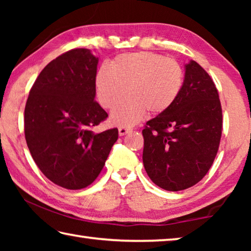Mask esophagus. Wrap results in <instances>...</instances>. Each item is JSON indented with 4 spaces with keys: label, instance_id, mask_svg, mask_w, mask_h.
I'll return each instance as SVG.
<instances>
[{
    "label": "esophagus",
    "instance_id": "esophagus-1",
    "mask_svg": "<svg viewBox=\"0 0 251 251\" xmlns=\"http://www.w3.org/2000/svg\"><path fill=\"white\" fill-rule=\"evenodd\" d=\"M130 130H131L130 127H126V126L118 127V134H120V136H124V135H126L127 133H129Z\"/></svg>",
    "mask_w": 251,
    "mask_h": 251
}]
</instances>
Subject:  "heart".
Returning <instances> with one entry per match:
<instances>
[{
    "label": "heart",
    "mask_w": 251,
    "mask_h": 251,
    "mask_svg": "<svg viewBox=\"0 0 251 251\" xmlns=\"http://www.w3.org/2000/svg\"><path fill=\"white\" fill-rule=\"evenodd\" d=\"M184 72L175 59L152 52L118 55L109 69L100 67L95 88L100 104L113 110L110 120L118 126H131L150 112L159 115L172 107L179 96Z\"/></svg>",
    "instance_id": "heart-1"
}]
</instances>
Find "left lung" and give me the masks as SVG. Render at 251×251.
I'll return each instance as SVG.
<instances>
[{
    "mask_svg": "<svg viewBox=\"0 0 251 251\" xmlns=\"http://www.w3.org/2000/svg\"><path fill=\"white\" fill-rule=\"evenodd\" d=\"M222 127L217 88L198 63L189 61L177 100L143 129V163L148 177L168 192L196 185L214 163Z\"/></svg>",
    "mask_w": 251,
    "mask_h": 251,
    "instance_id": "1",
    "label": "left lung"
}]
</instances>
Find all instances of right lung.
<instances>
[{
  "label": "right lung",
  "mask_w": 251,
  "mask_h": 251,
  "mask_svg": "<svg viewBox=\"0 0 251 251\" xmlns=\"http://www.w3.org/2000/svg\"><path fill=\"white\" fill-rule=\"evenodd\" d=\"M99 57L75 49L46 65L24 110L27 147L41 172L66 189L91 185L103 169L118 129L97 133L107 113L95 101Z\"/></svg>",
  "instance_id": "1"
}]
</instances>
